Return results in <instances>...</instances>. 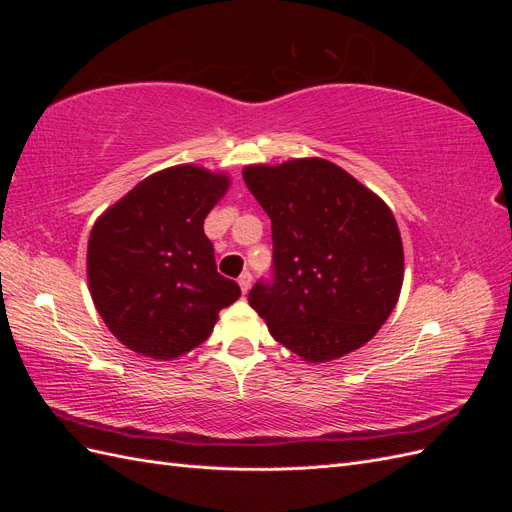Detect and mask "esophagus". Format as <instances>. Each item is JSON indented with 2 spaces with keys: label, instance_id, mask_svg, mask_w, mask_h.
<instances>
[{
  "label": "esophagus",
  "instance_id": "34e87169",
  "mask_svg": "<svg viewBox=\"0 0 512 512\" xmlns=\"http://www.w3.org/2000/svg\"><path fill=\"white\" fill-rule=\"evenodd\" d=\"M239 286H241V292L243 294H247V290H250V286H252V275L250 273H241V277H239Z\"/></svg>",
  "mask_w": 512,
  "mask_h": 512
}]
</instances>
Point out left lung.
<instances>
[{"label":"left lung","mask_w":512,"mask_h":512,"mask_svg":"<svg viewBox=\"0 0 512 512\" xmlns=\"http://www.w3.org/2000/svg\"><path fill=\"white\" fill-rule=\"evenodd\" d=\"M243 181L273 232V284L250 305L307 363L359 350L399 301L404 243L384 200L324 158L250 164Z\"/></svg>","instance_id":"obj_1"}]
</instances>
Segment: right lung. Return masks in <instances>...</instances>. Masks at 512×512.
<instances>
[{
	"instance_id": "right-lung-1",
	"label": "right lung",
	"mask_w": 512,
	"mask_h": 512,
	"mask_svg": "<svg viewBox=\"0 0 512 512\" xmlns=\"http://www.w3.org/2000/svg\"><path fill=\"white\" fill-rule=\"evenodd\" d=\"M228 188L222 170L170 166L136 183L91 228V299L132 352L175 361L203 344L220 309L241 297L237 282L218 273L203 230Z\"/></svg>"
}]
</instances>
